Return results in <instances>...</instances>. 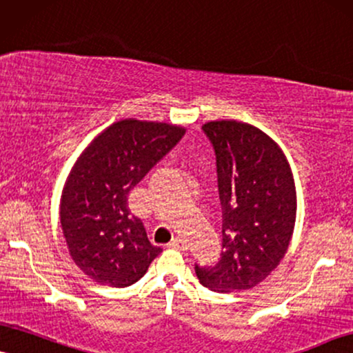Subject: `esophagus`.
I'll return each instance as SVG.
<instances>
[{
  "label": "esophagus",
  "mask_w": 353,
  "mask_h": 353,
  "mask_svg": "<svg viewBox=\"0 0 353 353\" xmlns=\"http://www.w3.org/2000/svg\"><path fill=\"white\" fill-rule=\"evenodd\" d=\"M169 248H174V249H185V241L182 239V238H179V236H177V238H174L171 243H169Z\"/></svg>",
  "instance_id": "34e87169"
}]
</instances>
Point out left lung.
Returning a JSON list of instances; mask_svg holds the SVG:
<instances>
[{
	"instance_id": "1",
	"label": "left lung",
	"mask_w": 353,
	"mask_h": 353,
	"mask_svg": "<svg viewBox=\"0 0 353 353\" xmlns=\"http://www.w3.org/2000/svg\"><path fill=\"white\" fill-rule=\"evenodd\" d=\"M216 156L223 251L215 265H195L200 283L218 293L261 283L287 252L296 220V190L282 148L238 120L202 127Z\"/></svg>"
}]
</instances>
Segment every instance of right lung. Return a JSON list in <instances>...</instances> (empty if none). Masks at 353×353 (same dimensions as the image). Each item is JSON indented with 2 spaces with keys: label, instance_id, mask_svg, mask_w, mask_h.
Listing matches in <instances>:
<instances>
[{
  "label": "right lung",
  "instance_id": "1",
  "mask_svg": "<svg viewBox=\"0 0 353 353\" xmlns=\"http://www.w3.org/2000/svg\"><path fill=\"white\" fill-rule=\"evenodd\" d=\"M184 133L171 123L119 120L74 163L61 192L60 223L71 259L89 279L128 287L163 251L130 212L128 194Z\"/></svg>",
  "mask_w": 353,
  "mask_h": 353
}]
</instances>
